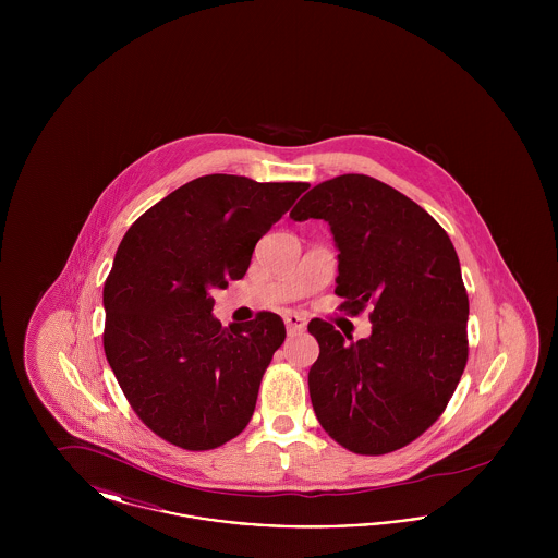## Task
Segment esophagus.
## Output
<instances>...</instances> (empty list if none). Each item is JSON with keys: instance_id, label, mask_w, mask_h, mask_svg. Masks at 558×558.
Listing matches in <instances>:
<instances>
[{"instance_id": "34e87169", "label": "esophagus", "mask_w": 558, "mask_h": 558, "mask_svg": "<svg viewBox=\"0 0 558 558\" xmlns=\"http://www.w3.org/2000/svg\"><path fill=\"white\" fill-rule=\"evenodd\" d=\"M284 324H287V330L292 335V332H303L307 326V319L303 318L301 314H287Z\"/></svg>"}]
</instances>
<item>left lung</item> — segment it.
Listing matches in <instances>:
<instances>
[{
  "label": "left lung",
  "instance_id": "obj_1",
  "mask_svg": "<svg viewBox=\"0 0 558 558\" xmlns=\"http://www.w3.org/2000/svg\"><path fill=\"white\" fill-rule=\"evenodd\" d=\"M291 217L328 221L341 310L372 307V335L355 343L328 322L307 326L319 345L310 371L319 425L355 453L399 450L444 414L469 360V294L450 236L421 205L360 173L312 187Z\"/></svg>",
  "mask_w": 558,
  "mask_h": 558
}]
</instances>
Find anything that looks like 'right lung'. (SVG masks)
<instances>
[{
	"label": "right lung",
	"mask_w": 558,
	"mask_h": 558,
	"mask_svg": "<svg viewBox=\"0 0 558 558\" xmlns=\"http://www.w3.org/2000/svg\"><path fill=\"white\" fill-rule=\"evenodd\" d=\"M307 187L203 175L121 240L105 282V353L133 412L165 441L213 450L248 425L287 328L271 312L223 328L211 291L246 274L255 244Z\"/></svg>",
	"instance_id": "obj_1"
}]
</instances>
